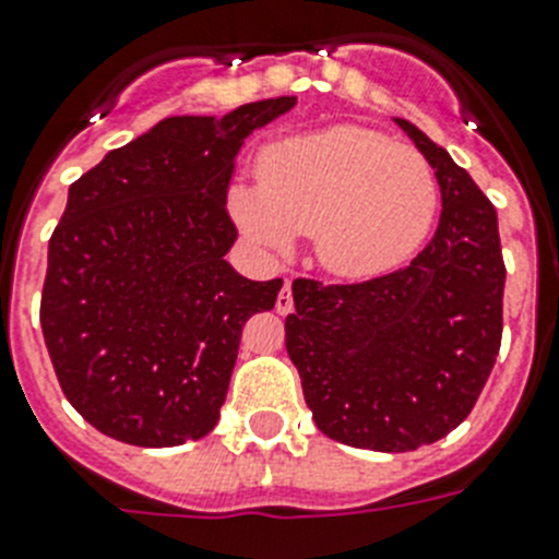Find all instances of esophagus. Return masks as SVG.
<instances>
[{"instance_id":"1","label":"esophagus","mask_w":559,"mask_h":559,"mask_svg":"<svg viewBox=\"0 0 559 559\" xmlns=\"http://www.w3.org/2000/svg\"><path fill=\"white\" fill-rule=\"evenodd\" d=\"M276 310H280V313H283V316L294 310V294H290V285L288 283L283 285L280 296H276Z\"/></svg>"}]
</instances>
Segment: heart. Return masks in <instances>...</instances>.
Masks as SVG:
<instances>
[{
    "label": "heart",
    "mask_w": 559,
    "mask_h": 559,
    "mask_svg": "<svg viewBox=\"0 0 559 559\" xmlns=\"http://www.w3.org/2000/svg\"><path fill=\"white\" fill-rule=\"evenodd\" d=\"M229 204L257 243L288 249L294 235H313L316 260L330 274L369 280L426 243L439 185L414 147L369 128L333 126L271 145L260 187L235 185Z\"/></svg>",
    "instance_id": "b5f03b06"
}]
</instances>
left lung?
Wrapping results in <instances>:
<instances>
[{
    "instance_id": "8db88e82",
    "label": "left lung",
    "mask_w": 559,
    "mask_h": 559,
    "mask_svg": "<svg viewBox=\"0 0 559 559\" xmlns=\"http://www.w3.org/2000/svg\"><path fill=\"white\" fill-rule=\"evenodd\" d=\"M433 167L442 215L406 269L355 285L294 283L285 347L319 431L380 453L448 437L476 406L501 347L496 206L471 173L394 117Z\"/></svg>"
}]
</instances>
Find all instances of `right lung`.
I'll use <instances>...</instances> for the list:
<instances>
[{
  "mask_svg": "<svg viewBox=\"0 0 559 559\" xmlns=\"http://www.w3.org/2000/svg\"><path fill=\"white\" fill-rule=\"evenodd\" d=\"M294 106L167 117L69 187L41 330L67 400L106 437L173 448L218 423L243 324L283 288L224 260L237 240L226 192L246 136Z\"/></svg>",
  "mask_w": 559,
  "mask_h": 559,
  "instance_id": "add662e5",
  "label": "right lung"
}]
</instances>
